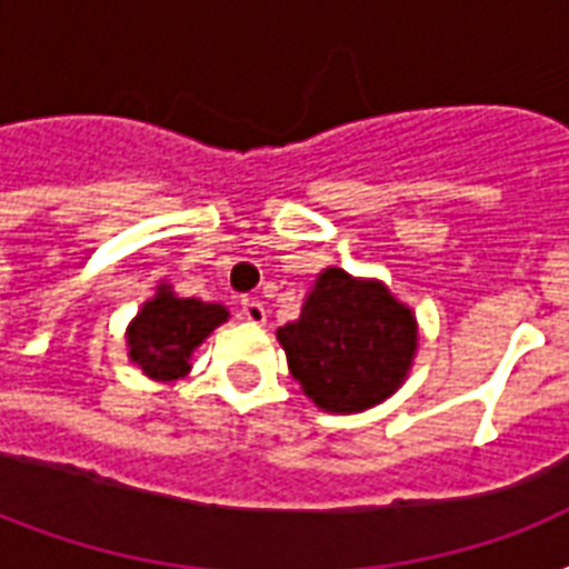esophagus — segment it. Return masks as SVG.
Masks as SVG:
<instances>
[{
	"instance_id": "obj_1",
	"label": "esophagus",
	"mask_w": 569,
	"mask_h": 569,
	"mask_svg": "<svg viewBox=\"0 0 569 569\" xmlns=\"http://www.w3.org/2000/svg\"><path fill=\"white\" fill-rule=\"evenodd\" d=\"M241 319L250 321V325H266L268 312L259 301H250V298H244V301H241Z\"/></svg>"
}]
</instances>
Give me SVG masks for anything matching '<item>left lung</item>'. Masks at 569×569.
I'll return each instance as SVG.
<instances>
[{
	"label": "left lung",
	"mask_w": 569,
	"mask_h": 569,
	"mask_svg": "<svg viewBox=\"0 0 569 569\" xmlns=\"http://www.w3.org/2000/svg\"><path fill=\"white\" fill-rule=\"evenodd\" d=\"M292 378L328 413H360L387 401L413 369L416 312L380 280L328 266L301 316L277 328Z\"/></svg>",
	"instance_id": "obj_1"
}]
</instances>
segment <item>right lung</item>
Here are the masks:
<instances>
[{
	"label": "right lung",
	"mask_w": 569,
	"mask_h": 569,
	"mask_svg": "<svg viewBox=\"0 0 569 569\" xmlns=\"http://www.w3.org/2000/svg\"><path fill=\"white\" fill-rule=\"evenodd\" d=\"M230 319L223 303L180 298L171 283L156 286V295L127 328V355L150 380L171 383L191 372V355L214 328Z\"/></svg>",
	"instance_id": "1"
}]
</instances>
